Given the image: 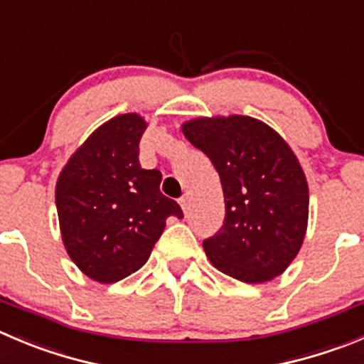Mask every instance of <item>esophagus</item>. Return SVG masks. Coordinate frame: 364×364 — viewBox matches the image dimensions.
<instances>
[{
  "label": "esophagus",
  "mask_w": 364,
  "mask_h": 364,
  "mask_svg": "<svg viewBox=\"0 0 364 364\" xmlns=\"http://www.w3.org/2000/svg\"><path fill=\"white\" fill-rule=\"evenodd\" d=\"M178 203H180V207H182V210H184V213H188V209H189V198L188 196H180V200H178Z\"/></svg>",
  "instance_id": "34e87169"
}]
</instances>
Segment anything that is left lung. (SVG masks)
Wrapping results in <instances>:
<instances>
[{"label":"left lung","instance_id":"8db88e82","mask_svg":"<svg viewBox=\"0 0 364 364\" xmlns=\"http://www.w3.org/2000/svg\"><path fill=\"white\" fill-rule=\"evenodd\" d=\"M182 132L221 180L225 220L203 240L209 261L241 282L272 280L302 247L309 213L306 175L286 141L248 116L200 117Z\"/></svg>","mask_w":364,"mask_h":364}]
</instances>
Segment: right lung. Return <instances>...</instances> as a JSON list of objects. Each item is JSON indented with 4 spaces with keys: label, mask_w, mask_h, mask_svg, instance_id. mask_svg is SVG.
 I'll list each match as a JSON object with an SVG mask.
<instances>
[{
    "label": "right lung",
    "mask_w": 364,
    "mask_h": 364,
    "mask_svg": "<svg viewBox=\"0 0 364 364\" xmlns=\"http://www.w3.org/2000/svg\"><path fill=\"white\" fill-rule=\"evenodd\" d=\"M146 123L123 114L91 134L62 169L57 213L62 240L78 268L98 282L132 275L148 261L169 216L184 218L161 193L159 169L139 164Z\"/></svg>",
    "instance_id": "1"
}]
</instances>
